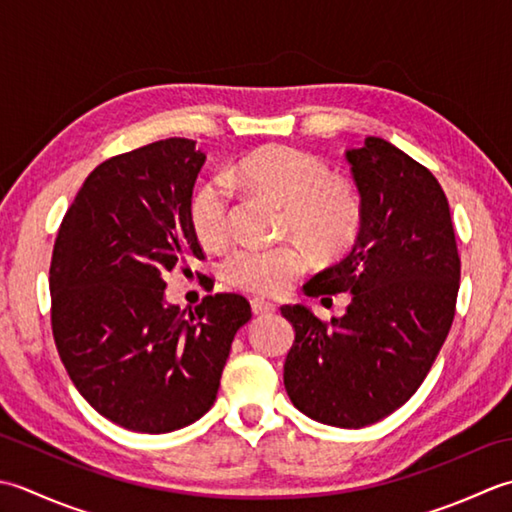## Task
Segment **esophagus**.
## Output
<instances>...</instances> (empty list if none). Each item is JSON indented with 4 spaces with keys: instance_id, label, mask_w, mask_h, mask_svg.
<instances>
[{
    "instance_id": "obj_1",
    "label": "esophagus",
    "mask_w": 512,
    "mask_h": 512,
    "mask_svg": "<svg viewBox=\"0 0 512 512\" xmlns=\"http://www.w3.org/2000/svg\"><path fill=\"white\" fill-rule=\"evenodd\" d=\"M252 311L256 316H263V314H271V311H276V305L265 298H252Z\"/></svg>"
}]
</instances>
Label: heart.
<instances>
[{
    "instance_id": "1",
    "label": "heart",
    "mask_w": 512,
    "mask_h": 512,
    "mask_svg": "<svg viewBox=\"0 0 512 512\" xmlns=\"http://www.w3.org/2000/svg\"><path fill=\"white\" fill-rule=\"evenodd\" d=\"M234 179L260 196L285 207V234L302 238L322 258L347 252L362 225L360 196L353 185L331 176L327 163L287 145L260 148L236 163ZM190 223L201 245L216 249L232 234L229 187L221 179L201 183L190 201ZM309 254L302 243L276 247L245 245L223 260L229 285L276 296L307 269Z\"/></svg>"
}]
</instances>
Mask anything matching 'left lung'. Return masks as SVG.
Returning a JSON list of instances; mask_svg holds the SVG:
<instances>
[{
	"mask_svg": "<svg viewBox=\"0 0 512 512\" xmlns=\"http://www.w3.org/2000/svg\"><path fill=\"white\" fill-rule=\"evenodd\" d=\"M360 192L358 241L302 287L311 298L349 291L342 318L280 307L296 331L285 360L289 400L311 420L362 429L420 389L453 325L460 256L435 176L380 137L347 150Z\"/></svg>",
	"mask_w": 512,
	"mask_h": 512,
	"instance_id": "1",
	"label": "left lung"
}]
</instances>
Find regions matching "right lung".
Segmentation results:
<instances>
[{
	"label": "right lung",
	"mask_w": 512,
	"mask_h": 512,
	"mask_svg": "<svg viewBox=\"0 0 512 512\" xmlns=\"http://www.w3.org/2000/svg\"><path fill=\"white\" fill-rule=\"evenodd\" d=\"M203 163L196 141L176 137L103 161L52 249L59 358L92 409L128 431L170 433L210 411L236 331L252 318L238 294L205 296L190 311L165 302V274L203 258L190 223Z\"/></svg>",
	"instance_id": "obj_1"
}]
</instances>
